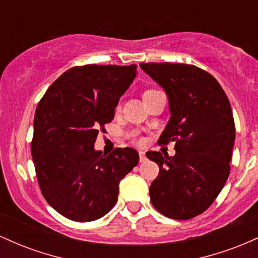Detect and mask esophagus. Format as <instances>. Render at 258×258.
I'll return each mask as SVG.
<instances>
[{"label": "esophagus", "mask_w": 258, "mask_h": 258, "mask_svg": "<svg viewBox=\"0 0 258 258\" xmlns=\"http://www.w3.org/2000/svg\"><path fill=\"white\" fill-rule=\"evenodd\" d=\"M147 160L146 158V153L144 152H139V161L141 162H144Z\"/></svg>", "instance_id": "obj_1"}]
</instances>
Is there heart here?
<instances>
[{
	"instance_id": "obj_1",
	"label": "heart",
	"mask_w": 258,
	"mask_h": 258,
	"mask_svg": "<svg viewBox=\"0 0 258 258\" xmlns=\"http://www.w3.org/2000/svg\"><path fill=\"white\" fill-rule=\"evenodd\" d=\"M153 91H155V90H147L146 92H144V94H147V93H150V92H153ZM144 94H143V96H144ZM117 109H120V106H117ZM132 136H133V138H135V141L137 142L138 144H143V143H144V139L142 138V137H138V136H137V133H133Z\"/></svg>"
}]
</instances>
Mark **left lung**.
I'll list each match as a JSON object with an SVG mask.
<instances>
[{
    "label": "left lung",
    "mask_w": 258,
    "mask_h": 258,
    "mask_svg": "<svg viewBox=\"0 0 258 258\" xmlns=\"http://www.w3.org/2000/svg\"><path fill=\"white\" fill-rule=\"evenodd\" d=\"M164 87L171 117L159 143L176 142V154L148 152L159 165L149 188L156 210L173 220H190L206 211L230 172L235 125L230 103L211 74L190 64L142 63Z\"/></svg>",
    "instance_id": "1"
}]
</instances>
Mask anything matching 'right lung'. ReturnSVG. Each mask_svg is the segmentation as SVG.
Listing matches in <instances>:
<instances>
[{"instance_id":"add662e5","label":"right lung","mask_w":258,"mask_h":258,"mask_svg":"<svg viewBox=\"0 0 258 258\" xmlns=\"http://www.w3.org/2000/svg\"><path fill=\"white\" fill-rule=\"evenodd\" d=\"M136 69L135 64L74 67L38 102L31 141L37 182L47 203L69 220L90 222L108 214L117 201L120 180L138 164L133 148L105 155L93 147L114 119Z\"/></svg>"}]
</instances>
